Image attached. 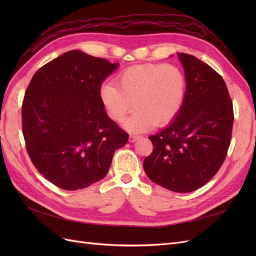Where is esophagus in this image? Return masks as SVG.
I'll return each instance as SVG.
<instances>
[{"label": "esophagus", "mask_w": 256, "mask_h": 256, "mask_svg": "<svg viewBox=\"0 0 256 256\" xmlns=\"http://www.w3.org/2000/svg\"><path fill=\"white\" fill-rule=\"evenodd\" d=\"M138 138H140L138 136H136V134H130V136H129V142H131V143H132V142H136Z\"/></svg>", "instance_id": "34e87169"}]
</instances>
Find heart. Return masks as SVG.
Returning a JSON list of instances; mask_svg holds the SVG:
<instances>
[{
	"label": "heart",
	"mask_w": 256,
	"mask_h": 256,
	"mask_svg": "<svg viewBox=\"0 0 256 256\" xmlns=\"http://www.w3.org/2000/svg\"><path fill=\"white\" fill-rule=\"evenodd\" d=\"M118 84L106 82L100 88V99L110 118L122 122L136 108L126 122L134 132L164 126L180 113L186 96L184 72L174 65L143 64L126 68L116 78Z\"/></svg>",
	"instance_id": "b5f03b06"
}]
</instances>
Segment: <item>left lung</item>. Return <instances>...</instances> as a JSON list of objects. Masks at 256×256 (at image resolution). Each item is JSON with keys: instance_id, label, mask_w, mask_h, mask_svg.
<instances>
[{"instance_id": "obj_1", "label": "left lung", "mask_w": 256, "mask_h": 256, "mask_svg": "<svg viewBox=\"0 0 256 256\" xmlns=\"http://www.w3.org/2000/svg\"><path fill=\"white\" fill-rule=\"evenodd\" d=\"M186 76L184 104L175 120L150 136L152 152L143 168L168 190L194 191L219 171L230 144L233 102L222 76L204 62L178 53Z\"/></svg>"}]
</instances>
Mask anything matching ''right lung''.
I'll list each match as a JSON object with an SVG mask.
<instances>
[{
    "label": "right lung",
    "mask_w": 256,
    "mask_h": 256,
    "mask_svg": "<svg viewBox=\"0 0 256 256\" xmlns=\"http://www.w3.org/2000/svg\"><path fill=\"white\" fill-rule=\"evenodd\" d=\"M118 63L79 50L40 67L22 102V132L34 166L64 190L86 188L106 175L128 134L106 115L100 88Z\"/></svg>",
    "instance_id": "add662e5"
}]
</instances>
